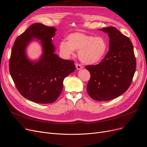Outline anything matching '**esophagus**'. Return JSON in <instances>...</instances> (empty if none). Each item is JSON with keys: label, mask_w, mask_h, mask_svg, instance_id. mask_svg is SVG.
Segmentation results:
<instances>
[{"label": "esophagus", "mask_w": 147, "mask_h": 147, "mask_svg": "<svg viewBox=\"0 0 147 147\" xmlns=\"http://www.w3.org/2000/svg\"><path fill=\"white\" fill-rule=\"evenodd\" d=\"M75 66H76V68L78 70H80V69H81L83 67L79 63H76L75 64Z\"/></svg>", "instance_id": "1"}]
</instances>
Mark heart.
Segmentation results:
<instances>
[{"instance_id": "b5f03b06", "label": "heart", "mask_w": 147, "mask_h": 147, "mask_svg": "<svg viewBox=\"0 0 147 147\" xmlns=\"http://www.w3.org/2000/svg\"><path fill=\"white\" fill-rule=\"evenodd\" d=\"M67 42L63 40L59 44L61 53L66 57L78 50L80 60L86 64H94L100 61L107 51V43L103 37L90 35L77 32L69 34Z\"/></svg>"}]
</instances>
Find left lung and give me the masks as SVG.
<instances>
[{"mask_svg": "<svg viewBox=\"0 0 147 147\" xmlns=\"http://www.w3.org/2000/svg\"><path fill=\"white\" fill-rule=\"evenodd\" d=\"M99 30L108 34L109 50L99 64L86 66L90 73L87 92L94 100L107 101L129 88L136 71V61L128 37L114 27Z\"/></svg>", "mask_w": 147, "mask_h": 147, "instance_id": "obj_1", "label": "left lung"}]
</instances>
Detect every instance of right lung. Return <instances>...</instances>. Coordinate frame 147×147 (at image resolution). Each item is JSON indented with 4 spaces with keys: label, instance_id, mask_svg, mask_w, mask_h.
<instances>
[{
    "label": "right lung",
    "instance_id": "obj_1",
    "mask_svg": "<svg viewBox=\"0 0 147 147\" xmlns=\"http://www.w3.org/2000/svg\"><path fill=\"white\" fill-rule=\"evenodd\" d=\"M56 29L40 23L32 24L16 39L9 60V72L20 93L39 103H51L62 92L65 78L75 70L74 61L63 60L54 54L52 38ZM33 38L39 39L43 48L40 60L27 59L25 48Z\"/></svg>",
    "mask_w": 147,
    "mask_h": 147
}]
</instances>
